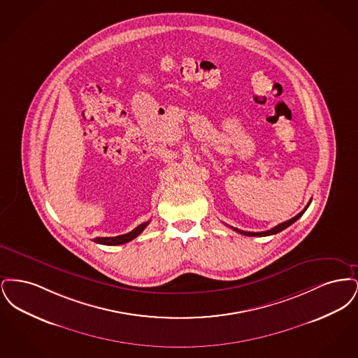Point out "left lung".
<instances>
[{
  "instance_id": "1",
  "label": "left lung",
  "mask_w": 358,
  "mask_h": 358,
  "mask_svg": "<svg viewBox=\"0 0 358 358\" xmlns=\"http://www.w3.org/2000/svg\"><path fill=\"white\" fill-rule=\"evenodd\" d=\"M311 203V200L308 201V204L305 206V209L302 210V212H299L295 217H292V219H289L287 222H280V224H278L276 227H273L271 229H268V231H264V232H247V231H240L238 228H234L232 227V229L234 231H236L238 234H241V235H245V236H270V235H275V234H279L280 231H283V229H286L287 227H289L292 222H296L303 213H305V210H306L307 208H308V205Z\"/></svg>"
}]
</instances>
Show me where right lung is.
<instances>
[{"label":"right lung","instance_id":"obj_1","mask_svg":"<svg viewBox=\"0 0 358 358\" xmlns=\"http://www.w3.org/2000/svg\"><path fill=\"white\" fill-rule=\"evenodd\" d=\"M150 222H142L138 227H136L131 232L120 235V236H115V238H95L94 241L99 243V244H104V245H120V244H124L131 241L133 238H136L139 234H142V231L148 227V224Z\"/></svg>","mask_w":358,"mask_h":358}]
</instances>
